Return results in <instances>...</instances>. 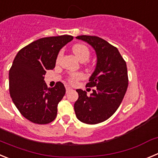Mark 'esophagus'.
Masks as SVG:
<instances>
[{"mask_svg": "<svg viewBox=\"0 0 158 158\" xmlns=\"http://www.w3.org/2000/svg\"><path fill=\"white\" fill-rule=\"evenodd\" d=\"M65 90H66V93H69V92L72 91L73 89L71 87H69V86H67V87L65 88Z\"/></svg>", "mask_w": 158, "mask_h": 158, "instance_id": "esophagus-1", "label": "esophagus"}]
</instances>
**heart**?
<instances>
[{
	"label": "heart",
	"mask_w": 158,
	"mask_h": 158,
	"mask_svg": "<svg viewBox=\"0 0 158 158\" xmlns=\"http://www.w3.org/2000/svg\"><path fill=\"white\" fill-rule=\"evenodd\" d=\"M73 52L75 54L76 58L78 60H80L81 62L88 61L89 57H90V51H89V48L84 44H77V45H75L74 47H73ZM62 54V52L60 51L58 55V58H57V61H59ZM82 77H83V76L81 73H72L69 77V81L71 82V83H75L77 81L81 80Z\"/></svg>",
	"instance_id": "heart-1"
}]
</instances>
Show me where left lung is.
<instances>
[{
  "label": "left lung",
  "mask_w": 158,
  "mask_h": 158,
  "mask_svg": "<svg viewBox=\"0 0 158 158\" xmlns=\"http://www.w3.org/2000/svg\"><path fill=\"white\" fill-rule=\"evenodd\" d=\"M96 51L97 62L87 87H96L88 96L85 91L77 89V100L74 104L77 118L87 124H97L109 118L116 111L128 86L127 68L118 49L97 36L79 35Z\"/></svg>",
  "instance_id": "8db88e82"
}]
</instances>
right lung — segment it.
Returning a JSON list of instances; mask_svg holds the SVG:
<instances>
[{
    "label": "right lung",
    "instance_id": "right-lung-1",
    "mask_svg": "<svg viewBox=\"0 0 158 158\" xmlns=\"http://www.w3.org/2000/svg\"><path fill=\"white\" fill-rule=\"evenodd\" d=\"M71 35L42 38L22 48L9 69V93L23 117L37 124H47L57 116L58 104L65 89L62 82L48 88L47 69L55 67L59 51L73 40Z\"/></svg>",
    "mask_w": 158,
    "mask_h": 158
}]
</instances>
